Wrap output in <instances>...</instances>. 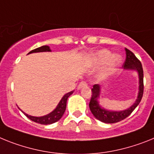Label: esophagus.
I'll return each mask as SVG.
<instances>
[{
	"instance_id": "1",
	"label": "esophagus",
	"mask_w": 154,
	"mask_h": 154,
	"mask_svg": "<svg viewBox=\"0 0 154 154\" xmlns=\"http://www.w3.org/2000/svg\"><path fill=\"white\" fill-rule=\"evenodd\" d=\"M87 84L86 81H81L80 84H79V85L77 86V89H81L82 88H84V87H86L87 86Z\"/></svg>"
}]
</instances>
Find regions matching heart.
Segmentation results:
<instances>
[{"label": "heart", "mask_w": 154, "mask_h": 154, "mask_svg": "<svg viewBox=\"0 0 154 154\" xmlns=\"http://www.w3.org/2000/svg\"><path fill=\"white\" fill-rule=\"evenodd\" d=\"M111 53L108 50H105V49H102V50H100V51L97 52L95 54V56L94 57V63L95 64H101L102 63H104L105 61H106L109 57H111ZM121 62V58L119 56H113V57L111 58L110 61H109V65H110V68L109 69H106L105 70H103L101 73H100V79H104L109 75V73L111 72V69L112 67L116 66V65L119 63Z\"/></svg>", "instance_id": "1"}]
</instances>
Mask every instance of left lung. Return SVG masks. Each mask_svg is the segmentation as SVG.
<instances>
[{"label":"left lung","mask_w":154,"mask_h":154,"mask_svg":"<svg viewBox=\"0 0 154 154\" xmlns=\"http://www.w3.org/2000/svg\"><path fill=\"white\" fill-rule=\"evenodd\" d=\"M126 52V59L122 65V68L125 69H133L136 70L139 74V93L137 96V99L136 100L135 103L129 109L126 110L119 111H108L106 109H103L98 104V97L100 96V91H101V87L98 85H94L93 86L92 91V95L91 98L90 103H89V108L94 116L98 119L99 121L105 122V123H116L118 122L125 119L129 115L133 112L136 107L138 106L140 102L141 101L143 94V66L136 57L133 54V53L125 48Z\"/></svg>","instance_id":"1"}]
</instances>
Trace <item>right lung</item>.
Segmentation results:
<instances>
[{"mask_svg": "<svg viewBox=\"0 0 154 154\" xmlns=\"http://www.w3.org/2000/svg\"><path fill=\"white\" fill-rule=\"evenodd\" d=\"M50 49H49V46L48 45H42L41 47H38L37 49H35L32 51L29 52L28 54H30V53H39V52H50ZM73 91L69 93L66 94L63 97H62V99L60 100V101L59 102L58 105L57 106V108L49 114L46 115V116H41V117H35V116H29L26 113L23 112L25 116L29 118V119H31L32 121L35 122H37V123L42 124V125H49V124L54 123L56 122H57L58 120H60L61 119V117L63 116V115L64 114L65 110H66V101H67V98L71 95L73 94Z\"/></svg>", "mask_w": 154, "mask_h": 154, "instance_id": "obj_1", "label": "right lung"}]
</instances>
